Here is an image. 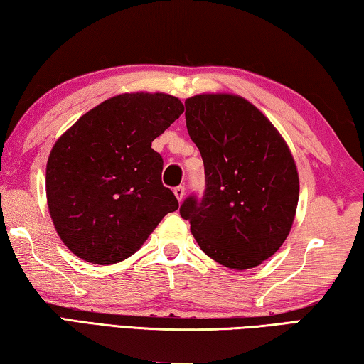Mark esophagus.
Returning a JSON list of instances; mask_svg holds the SVG:
<instances>
[{
	"instance_id": "34e87169",
	"label": "esophagus",
	"mask_w": 364,
	"mask_h": 364,
	"mask_svg": "<svg viewBox=\"0 0 364 364\" xmlns=\"http://www.w3.org/2000/svg\"><path fill=\"white\" fill-rule=\"evenodd\" d=\"M173 193H175V196H176V199L181 202L183 197H184V193H186V189H184V186H176V188L173 189Z\"/></svg>"
}]
</instances>
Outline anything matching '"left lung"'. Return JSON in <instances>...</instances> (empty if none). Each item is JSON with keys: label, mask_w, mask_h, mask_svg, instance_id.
Segmentation results:
<instances>
[{"label": "left lung", "mask_w": 364, "mask_h": 364, "mask_svg": "<svg viewBox=\"0 0 364 364\" xmlns=\"http://www.w3.org/2000/svg\"><path fill=\"white\" fill-rule=\"evenodd\" d=\"M186 127L205 170L204 196L180 213L197 244L231 269L258 267L291 231L299 173L286 141L254 104L234 95L188 97Z\"/></svg>", "instance_id": "1"}]
</instances>
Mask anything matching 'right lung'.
<instances>
[{"label":"right lung","mask_w":364,"mask_h":364,"mask_svg":"<svg viewBox=\"0 0 364 364\" xmlns=\"http://www.w3.org/2000/svg\"><path fill=\"white\" fill-rule=\"evenodd\" d=\"M184 112L175 96L125 93L80 117L46 165V197L63 242L82 260L112 264L133 255L178 208L151 147Z\"/></svg>","instance_id":"right-lung-1"}]
</instances>
